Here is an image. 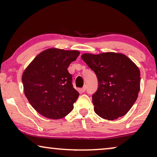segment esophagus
Masks as SVG:
<instances>
[{
  "mask_svg": "<svg viewBox=\"0 0 157 157\" xmlns=\"http://www.w3.org/2000/svg\"><path fill=\"white\" fill-rule=\"evenodd\" d=\"M86 90V86H83L82 89H81V91H82V92H85Z\"/></svg>",
  "mask_w": 157,
  "mask_h": 157,
  "instance_id": "esophagus-1",
  "label": "esophagus"
}]
</instances>
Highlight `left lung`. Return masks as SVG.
I'll use <instances>...</instances> for the list:
<instances>
[{
    "mask_svg": "<svg viewBox=\"0 0 157 157\" xmlns=\"http://www.w3.org/2000/svg\"><path fill=\"white\" fill-rule=\"evenodd\" d=\"M81 59L95 72L97 91L92 96L94 111L104 119L123 117L132 108L140 90V71L122 53H83Z\"/></svg>",
    "mask_w": 157,
    "mask_h": 157,
    "instance_id": "obj_1",
    "label": "left lung"
}]
</instances>
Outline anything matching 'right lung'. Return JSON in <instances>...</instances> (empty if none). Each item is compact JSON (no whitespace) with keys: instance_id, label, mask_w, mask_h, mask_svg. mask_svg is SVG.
I'll use <instances>...</instances> for the list:
<instances>
[{"instance_id":"add662e5","label":"right lung","mask_w":157,"mask_h":157,"mask_svg":"<svg viewBox=\"0 0 157 157\" xmlns=\"http://www.w3.org/2000/svg\"><path fill=\"white\" fill-rule=\"evenodd\" d=\"M78 51L51 48L40 53L22 75L25 96L33 109L51 119H62L74 109L79 94L67 68Z\"/></svg>"}]
</instances>
